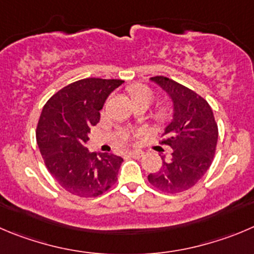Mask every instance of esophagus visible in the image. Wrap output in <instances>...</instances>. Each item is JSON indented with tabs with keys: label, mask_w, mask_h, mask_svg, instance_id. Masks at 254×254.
Segmentation results:
<instances>
[{
	"label": "esophagus",
	"mask_w": 254,
	"mask_h": 254,
	"mask_svg": "<svg viewBox=\"0 0 254 254\" xmlns=\"http://www.w3.org/2000/svg\"><path fill=\"white\" fill-rule=\"evenodd\" d=\"M143 152L142 151H132V152H128V156L129 157H133V158H141L142 156H143Z\"/></svg>",
	"instance_id": "34e87169"
}]
</instances>
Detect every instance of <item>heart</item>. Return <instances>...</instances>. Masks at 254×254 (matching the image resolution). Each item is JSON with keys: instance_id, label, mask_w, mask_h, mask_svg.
Masks as SVG:
<instances>
[{"instance_id": "1", "label": "heart", "mask_w": 254, "mask_h": 254, "mask_svg": "<svg viewBox=\"0 0 254 254\" xmlns=\"http://www.w3.org/2000/svg\"><path fill=\"white\" fill-rule=\"evenodd\" d=\"M131 95L133 97L134 102L137 103V106H147L148 107L152 102L156 98V92L153 91V88L148 86V84L138 83L134 84L131 88ZM173 108L170 103L167 102H162L158 103V105L154 107L153 110V116L158 122L165 123L172 117ZM138 132H134L132 129H125L122 133L118 137V141L122 144H127L132 141L133 138H136L138 136Z\"/></svg>"}]
</instances>
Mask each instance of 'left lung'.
<instances>
[{
	"label": "left lung",
	"instance_id": "8db88e82",
	"mask_svg": "<svg viewBox=\"0 0 254 254\" xmlns=\"http://www.w3.org/2000/svg\"><path fill=\"white\" fill-rule=\"evenodd\" d=\"M175 105L173 122L162 133L159 143L170 146L171 157L161 170L148 175V182L166 193L192 188L206 175L216 153L218 126L213 111L202 96L165 76H154Z\"/></svg>",
	"mask_w": 254,
	"mask_h": 254
}]
</instances>
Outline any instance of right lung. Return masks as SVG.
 Here are the masks:
<instances>
[{"label":"right lung","mask_w":254,"mask_h":254,"mask_svg":"<svg viewBox=\"0 0 254 254\" xmlns=\"http://www.w3.org/2000/svg\"><path fill=\"white\" fill-rule=\"evenodd\" d=\"M122 79L83 78L67 84L43 106L36 129L48 172L67 192L97 197L117 182L122 157L89 153L88 133L100 122V111Z\"/></svg>","instance_id":"1"}]
</instances>
